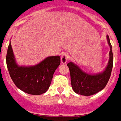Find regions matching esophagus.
Wrapping results in <instances>:
<instances>
[{
    "instance_id": "obj_1",
    "label": "esophagus",
    "mask_w": 121,
    "mask_h": 121,
    "mask_svg": "<svg viewBox=\"0 0 121 121\" xmlns=\"http://www.w3.org/2000/svg\"><path fill=\"white\" fill-rule=\"evenodd\" d=\"M61 63L62 64H66L67 62V60H68V55L66 53H63L61 55Z\"/></svg>"
}]
</instances>
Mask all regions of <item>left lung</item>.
<instances>
[{
	"label": "left lung",
	"mask_w": 121,
	"mask_h": 121,
	"mask_svg": "<svg viewBox=\"0 0 121 121\" xmlns=\"http://www.w3.org/2000/svg\"><path fill=\"white\" fill-rule=\"evenodd\" d=\"M107 40L110 48L109 58L108 65L102 72L90 74L85 72L73 62L68 63L71 78V84L73 91L83 96L95 95L103 89L108 82L113 64V56L109 38L107 35Z\"/></svg>",
	"instance_id": "8db88e82"
}]
</instances>
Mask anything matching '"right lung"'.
Wrapping results in <instances>:
<instances>
[{"mask_svg":"<svg viewBox=\"0 0 121 121\" xmlns=\"http://www.w3.org/2000/svg\"><path fill=\"white\" fill-rule=\"evenodd\" d=\"M60 63V56H50L34 66H19L15 61L10 42L6 55L8 72L16 86L27 94L40 95L45 93L51 85L54 72Z\"/></svg>","mask_w":121,"mask_h":121,"instance_id":"right-lung-1","label":"right lung"}]
</instances>
